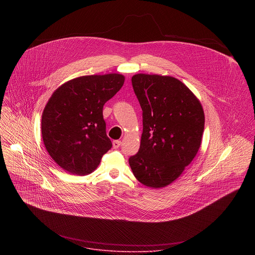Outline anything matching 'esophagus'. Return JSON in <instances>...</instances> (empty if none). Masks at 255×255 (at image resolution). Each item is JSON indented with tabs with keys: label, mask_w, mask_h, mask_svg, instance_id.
I'll return each instance as SVG.
<instances>
[{
	"label": "esophagus",
	"mask_w": 255,
	"mask_h": 255,
	"mask_svg": "<svg viewBox=\"0 0 255 255\" xmlns=\"http://www.w3.org/2000/svg\"><path fill=\"white\" fill-rule=\"evenodd\" d=\"M121 140H114L113 141V147L115 148V149H117V148H119L120 146H121Z\"/></svg>",
	"instance_id": "esophagus-1"
}]
</instances>
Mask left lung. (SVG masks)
<instances>
[{
  "instance_id": "8db88e82",
  "label": "left lung",
  "mask_w": 255,
  "mask_h": 255,
  "mask_svg": "<svg viewBox=\"0 0 255 255\" xmlns=\"http://www.w3.org/2000/svg\"><path fill=\"white\" fill-rule=\"evenodd\" d=\"M142 109L143 131L138 152L128 159L138 182L164 187L177 180L201 144L204 112L179 79L138 73L131 77Z\"/></svg>"
}]
</instances>
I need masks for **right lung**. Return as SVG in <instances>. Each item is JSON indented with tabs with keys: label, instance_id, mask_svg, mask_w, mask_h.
Segmentation results:
<instances>
[{
	"label": "right lung",
	"instance_id": "1",
	"mask_svg": "<svg viewBox=\"0 0 255 255\" xmlns=\"http://www.w3.org/2000/svg\"><path fill=\"white\" fill-rule=\"evenodd\" d=\"M119 73L84 75L60 86L42 114L44 145L65 171L84 176L93 172L112 148L103 106L124 85Z\"/></svg>",
	"mask_w": 255,
	"mask_h": 255
}]
</instances>
